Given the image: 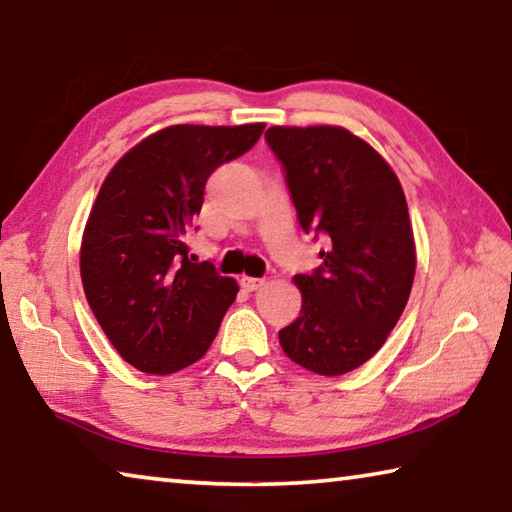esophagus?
Here are the masks:
<instances>
[{
	"label": "esophagus",
	"mask_w": 512,
	"mask_h": 512,
	"mask_svg": "<svg viewBox=\"0 0 512 512\" xmlns=\"http://www.w3.org/2000/svg\"><path fill=\"white\" fill-rule=\"evenodd\" d=\"M266 284V280H262V277H241V287H244L246 291H257L262 289Z\"/></svg>",
	"instance_id": "obj_1"
}]
</instances>
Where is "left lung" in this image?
Masks as SVG:
<instances>
[{"mask_svg": "<svg viewBox=\"0 0 512 512\" xmlns=\"http://www.w3.org/2000/svg\"><path fill=\"white\" fill-rule=\"evenodd\" d=\"M302 230L327 237L320 264L296 275L300 316L280 329L284 354L316 375H345L386 343L409 302L415 241L388 162L341 126H273Z\"/></svg>", "mask_w": 512, "mask_h": 512, "instance_id": "left-lung-1", "label": "left lung"}]
</instances>
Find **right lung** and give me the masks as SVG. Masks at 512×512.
<instances>
[{
	"label": "right lung",
	"instance_id": "obj_1",
	"mask_svg": "<svg viewBox=\"0 0 512 512\" xmlns=\"http://www.w3.org/2000/svg\"><path fill=\"white\" fill-rule=\"evenodd\" d=\"M264 124H178L144 137L103 180L81 241V280L121 359L151 375L210 348L239 284L187 257L210 173L244 155Z\"/></svg>",
	"mask_w": 512,
	"mask_h": 512
}]
</instances>
